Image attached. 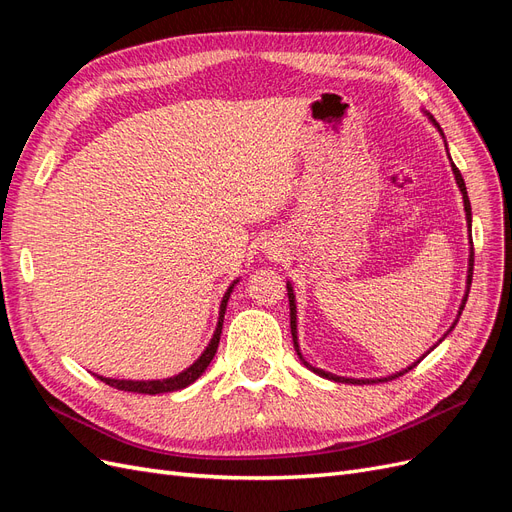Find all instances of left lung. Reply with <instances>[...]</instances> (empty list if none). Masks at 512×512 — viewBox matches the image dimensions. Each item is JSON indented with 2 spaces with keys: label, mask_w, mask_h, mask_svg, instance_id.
I'll return each instance as SVG.
<instances>
[{
  "label": "left lung",
  "mask_w": 512,
  "mask_h": 512,
  "mask_svg": "<svg viewBox=\"0 0 512 512\" xmlns=\"http://www.w3.org/2000/svg\"><path fill=\"white\" fill-rule=\"evenodd\" d=\"M427 117L433 121V126L438 128V132L442 134V130H440V126L436 123V119H433L429 113H427ZM444 136V134H442ZM444 145H446V141H444ZM448 160H451V156H448ZM451 168H453V175H455V181H457V188H459V192H461V196H463V209H466V222H468V228H470V243H472V207H470V198H468V190H466V181H463V177H461V173L457 170V166L453 164V160H451ZM472 271H474V250L470 247V258H468V280H466V294H463V299H461V305H459V312H457V318H455V322L451 324V329H448L444 335H442V339H438V344H442L444 342V337L451 333L453 329H455V324L459 322V316H461V312H463V307H466V301H468V294H470V286H472ZM286 288H288V301H290V331H292V342H294V350H297V354H299V359H301V363L307 367V369H312L314 374H318L320 378H327V380H333V382H348V384H371V382H389V380H393V378H399V376H404V374H408V371L412 369V367H416V363H421V359H425V354H429L433 348H436L438 344H433V348H429L421 359H418L416 363H412V365H408L406 369H401V371H397V374H391V376H384V378H344V376H335V374H331V371H324V369H318V367H314V365H309L305 359H303V354H301V348H299V337H297V299H294V290H292V284L288 282L286 284Z\"/></svg>",
  "instance_id": "8db88e82"
}]
</instances>
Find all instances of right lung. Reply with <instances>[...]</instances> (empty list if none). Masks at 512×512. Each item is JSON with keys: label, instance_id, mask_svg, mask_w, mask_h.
Returning a JSON list of instances; mask_svg holds the SVG:
<instances>
[{"label": "right lung", "instance_id": "add662e5", "mask_svg": "<svg viewBox=\"0 0 512 512\" xmlns=\"http://www.w3.org/2000/svg\"><path fill=\"white\" fill-rule=\"evenodd\" d=\"M239 280L232 282L228 286V290L224 292L222 297V303H220V318H218V327H215L213 331V337L211 342L207 344L205 352L198 356V359L188 367L183 369L181 374L177 376H170V378H164V380H117V378H104V376H98L102 382H106L108 386H115V389L119 391H128V393H143V395H160V393H173V391H181L185 389V386H190L192 382H196L200 376L205 374V369L209 367V363L213 361L215 352H218V344H220V335H222V324H224V314H226V305H228V299H230V292L232 288L237 286Z\"/></svg>", "mask_w": 512, "mask_h": 512}]
</instances>
